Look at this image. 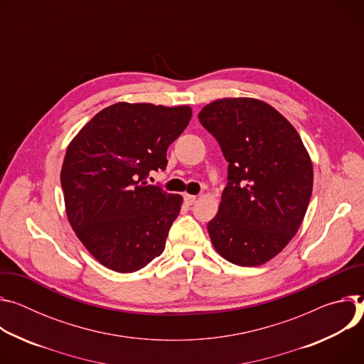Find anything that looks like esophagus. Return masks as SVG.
Listing matches in <instances>:
<instances>
[{
  "label": "esophagus",
  "mask_w": 364,
  "mask_h": 364,
  "mask_svg": "<svg viewBox=\"0 0 364 364\" xmlns=\"http://www.w3.org/2000/svg\"><path fill=\"white\" fill-rule=\"evenodd\" d=\"M183 199H185V204H186V205H193L195 200H196V196H195V195L185 193V195H183Z\"/></svg>",
  "instance_id": "1"
}]
</instances>
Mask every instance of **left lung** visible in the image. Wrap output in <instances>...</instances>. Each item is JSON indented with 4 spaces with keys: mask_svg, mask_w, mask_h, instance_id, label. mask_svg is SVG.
<instances>
[{
    "mask_svg": "<svg viewBox=\"0 0 364 364\" xmlns=\"http://www.w3.org/2000/svg\"><path fill=\"white\" fill-rule=\"evenodd\" d=\"M198 118L228 161L218 214L208 223L211 243L234 264H264L302 224L312 193L311 157L289 121L260 100H217Z\"/></svg>",
    "mask_w": 364,
    "mask_h": 364,
    "instance_id": "8db88e82",
    "label": "left lung"
}]
</instances>
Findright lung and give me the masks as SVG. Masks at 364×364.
Here are the masks:
<instances>
[{"label":"right lung","instance_id":"1","mask_svg":"<svg viewBox=\"0 0 364 364\" xmlns=\"http://www.w3.org/2000/svg\"><path fill=\"white\" fill-rule=\"evenodd\" d=\"M192 117L188 105L117 102L69 143L60 172L68 220L105 267L130 273L165 250L182 196L149 185Z\"/></svg>","mask_w":364,"mask_h":364}]
</instances>
